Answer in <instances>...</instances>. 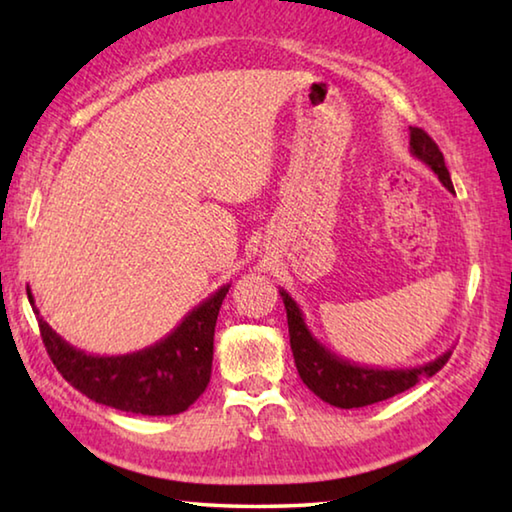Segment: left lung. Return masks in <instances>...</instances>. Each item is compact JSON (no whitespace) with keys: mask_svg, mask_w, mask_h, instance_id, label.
Returning <instances> with one entry per match:
<instances>
[{"mask_svg":"<svg viewBox=\"0 0 512 512\" xmlns=\"http://www.w3.org/2000/svg\"><path fill=\"white\" fill-rule=\"evenodd\" d=\"M411 131V153L420 162L436 173L449 192L454 194L452 178L445 167V158L440 153L438 144L422 131V128H409ZM280 296L287 309L289 320V339H291V352L296 359V368L300 379L311 393L318 395L320 400L339 406V409H359V406H368L375 402H384L388 397L397 393H404L418 384L424 377H433L436 372L445 366L452 357V350L440 354L424 366L415 368H368L359 366V363L348 361L327 350L302 318V311L298 302L293 300L287 291L280 289Z\"/></svg>","mask_w":512,"mask_h":512,"instance_id":"8db88e82","label":"left lung"}]
</instances>
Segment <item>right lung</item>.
Instances as JSON below:
<instances>
[{
    "label": "right lung",
    "instance_id": "right-lung-1",
    "mask_svg": "<svg viewBox=\"0 0 512 512\" xmlns=\"http://www.w3.org/2000/svg\"><path fill=\"white\" fill-rule=\"evenodd\" d=\"M228 289L230 284H223L151 348L119 357L76 350L40 316L31 289L27 296L38 316L47 354L76 391L126 413L176 415L187 411L210 384L216 316Z\"/></svg>",
    "mask_w": 512,
    "mask_h": 512
}]
</instances>
